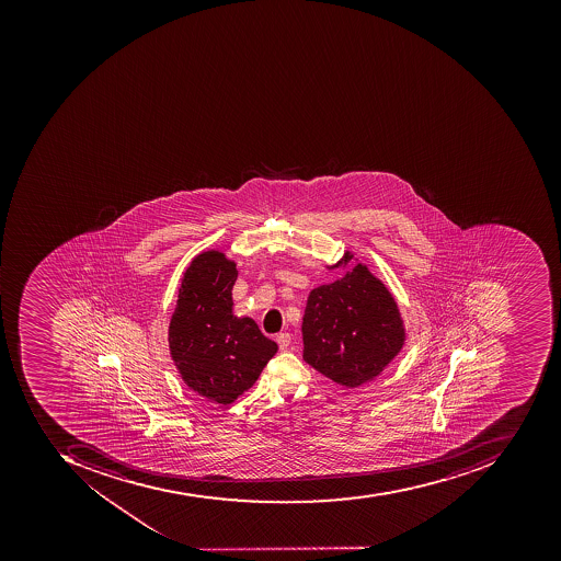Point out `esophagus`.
Returning a JSON list of instances; mask_svg holds the SVG:
<instances>
[{"label": "esophagus", "instance_id": "esophagus-1", "mask_svg": "<svg viewBox=\"0 0 561 561\" xmlns=\"http://www.w3.org/2000/svg\"><path fill=\"white\" fill-rule=\"evenodd\" d=\"M276 342H278L279 350H286L290 346L291 343V334L290 333H279L276 336Z\"/></svg>", "mask_w": 561, "mask_h": 561}]
</instances>
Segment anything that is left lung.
Instances as JSON below:
<instances>
[{"label": "left lung", "mask_w": 561, "mask_h": 561, "mask_svg": "<svg viewBox=\"0 0 561 561\" xmlns=\"http://www.w3.org/2000/svg\"><path fill=\"white\" fill-rule=\"evenodd\" d=\"M302 336L307 364L348 388L376 378L405 342L394 298L362 264L310 291Z\"/></svg>", "instance_id": "obj_1"}]
</instances>
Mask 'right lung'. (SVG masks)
<instances>
[{
    "instance_id": "obj_1",
    "label": "right lung",
    "mask_w": 561,
    "mask_h": 561,
    "mask_svg": "<svg viewBox=\"0 0 561 561\" xmlns=\"http://www.w3.org/2000/svg\"><path fill=\"white\" fill-rule=\"evenodd\" d=\"M237 275L233 261L221 252L197 255L183 275L168 336L183 381L221 405L249 390L278 350L254 319L231 312Z\"/></svg>"
}]
</instances>
